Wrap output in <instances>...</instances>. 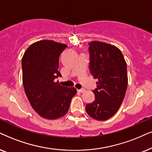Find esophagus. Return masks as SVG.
<instances>
[{
  "label": "esophagus",
  "mask_w": 152,
  "mask_h": 152,
  "mask_svg": "<svg viewBox=\"0 0 152 152\" xmlns=\"http://www.w3.org/2000/svg\"><path fill=\"white\" fill-rule=\"evenodd\" d=\"M85 89L84 88H82V89H79V90H77L78 92H79V93H83V92H85Z\"/></svg>",
  "instance_id": "34e87169"
}]
</instances>
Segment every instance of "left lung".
Instances as JSON below:
<instances>
[{
  "instance_id": "obj_1",
  "label": "left lung",
  "mask_w": 152,
  "mask_h": 152,
  "mask_svg": "<svg viewBox=\"0 0 152 152\" xmlns=\"http://www.w3.org/2000/svg\"><path fill=\"white\" fill-rule=\"evenodd\" d=\"M89 69L97 78V88L93 90L95 100L86 104L88 114L94 119L110 118L121 107L128 86L127 64L116 46L99 41L88 43Z\"/></svg>"
}]
</instances>
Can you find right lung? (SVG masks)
<instances>
[{"mask_svg": "<svg viewBox=\"0 0 152 152\" xmlns=\"http://www.w3.org/2000/svg\"><path fill=\"white\" fill-rule=\"evenodd\" d=\"M66 45L43 40L31 44L22 59V80L29 102L43 118L57 119L69 109L75 88L60 86L55 78L62 76L58 71L59 58Z\"/></svg>", "mask_w": 152, "mask_h": 152, "instance_id": "1", "label": "right lung"}]
</instances>
